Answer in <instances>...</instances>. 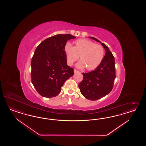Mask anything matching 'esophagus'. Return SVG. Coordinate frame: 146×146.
I'll return each mask as SVG.
<instances>
[{
  "label": "esophagus",
  "instance_id": "esophagus-1",
  "mask_svg": "<svg viewBox=\"0 0 146 146\" xmlns=\"http://www.w3.org/2000/svg\"><path fill=\"white\" fill-rule=\"evenodd\" d=\"M74 73H79V72L77 70H76V69H74Z\"/></svg>",
  "mask_w": 146,
  "mask_h": 146
}]
</instances>
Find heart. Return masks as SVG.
Masks as SVG:
<instances>
[{"instance_id": "heart-1", "label": "heart", "mask_w": 146, "mask_h": 146, "mask_svg": "<svg viewBox=\"0 0 146 146\" xmlns=\"http://www.w3.org/2000/svg\"><path fill=\"white\" fill-rule=\"evenodd\" d=\"M74 44L73 47L67 44L64 48L69 66H72L79 57L80 61L76 64L79 68L85 67L87 71H93L100 65L105 56L103 46L87 39L76 40Z\"/></svg>"}]
</instances>
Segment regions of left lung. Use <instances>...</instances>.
<instances>
[{"label":"left lung","mask_w":146,"mask_h":146,"mask_svg":"<svg viewBox=\"0 0 146 146\" xmlns=\"http://www.w3.org/2000/svg\"><path fill=\"white\" fill-rule=\"evenodd\" d=\"M90 38L101 43L106 53L102 63L94 71L83 73L84 79L79 84L80 92L87 99L96 101L110 93L115 78V58L106 45L97 38Z\"/></svg>","instance_id":"1"}]
</instances>
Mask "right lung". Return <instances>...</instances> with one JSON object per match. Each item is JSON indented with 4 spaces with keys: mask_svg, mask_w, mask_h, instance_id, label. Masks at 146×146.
<instances>
[{
    "mask_svg": "<svg viewBox=\"0 0 146 146\" xmlns=\"http://www.w3.org/2000/svg\"><path fill=\"white\" fill-rule=\"evenodd\" d=\"M75 37L70 34L53 36L36 49L31 60V82L42 96H57L64 82L74 74V69L67 65L64 48L67 40Z\"/></svg>",
    "mask_w": 146,
    "mask_h": 146,
    "instance_id": "1",
    "label": "right lung"
}]
</instances>
